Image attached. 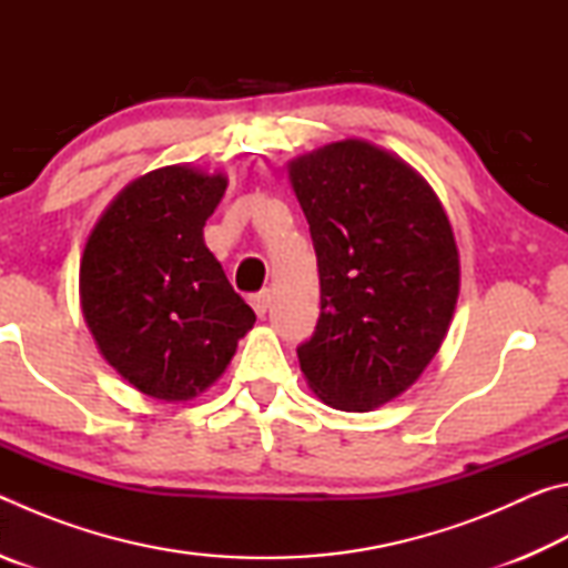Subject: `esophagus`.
<instances>
[{"label":"esophagus","mask_w":568,"mask_h":568,"mask_svg":"<svg viewBox=\"0 0 568 568\" xmlns=\"http://www.w3.org/2000/svg\"><path fill=\"white\" fill-rule=\"evenodd\" d=\"M250 305H253V311H255L257 318H263V315L267 313V307H271V293L263 291V293L250 295Z\"/></svg>","instance_id":"esophagus-1"}]
</instances>
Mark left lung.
Returning a JSON list of instances; mask_svg holds the SVG:
<instances>
[{
	"mask_svg": "<svg viewBox=\"0 0 568 568\" xmlns=\"http://www.w3.org/2000/svg\"><path fill=\"white\" fill-rule=\"evenodd\" d=\"M287 175L321 275L301 371L328 406L373 410L410 388L446 338L460 287L454 227L434 187L373 142H331Z\"/></svg>",
	"mask_w": 568,
	"mask_h": 568,
	"instance_id": "1",
	"label": "left lung"
}]
</instances>
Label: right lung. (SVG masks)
Here are the masks:
<instances>
[{"label": "right lung", "instance_id": "1", "mask_svg": "<svg viewBox=\"0 0 568 568\" xmlns=\"http://www.w3.org/2000/svg\"><path fill=\"white\" fill-rule=\"evenodd\" d=\"M225 187L223 172L152 170L112 200L84 243V323L102 358L150 398L200 396L255 323L203 237Z\"/></svg>", "mask_w": 568, "mask_h": 568}]
</instances>
